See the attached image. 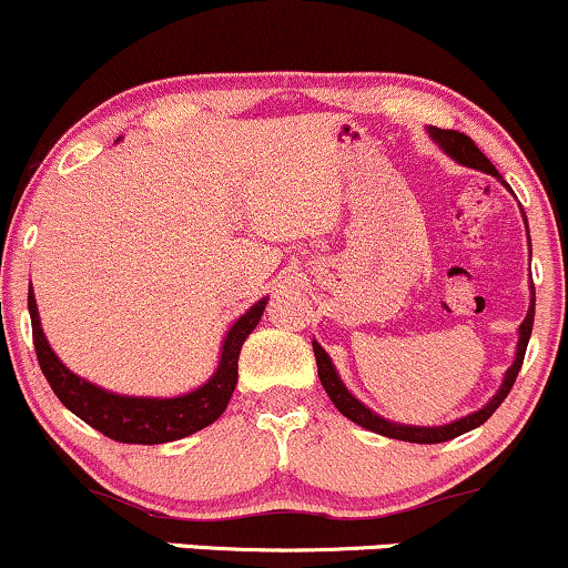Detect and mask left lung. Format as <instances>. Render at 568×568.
I'll return each mask as SVG.
<instances>
[{
  "instance_id": "left-lung-1",
  "label": "left lung",
  "mask_w": 568,
  "mask_h": 568,
  "mask_svg": "<svg viewBox=\"0 0 568 568\" xmlns=\"http://www.w3.org/2000/svg\"><path fill=\"white\" fill-rule=\"evenodd\" d=\"M430 138L436 140L442 149L449 153L452 159L465 166H473V170H481V172H489V175H497L495 164L489 162V159L484 156L481 149H478L473 140L465 135V132H457V130H438V126H430ZM531 326H535V284H531V305H529V313H526L521 329H518V353H516V362L508 369V375H505V383L503 388L497 390V396L491 398L489 404L484 406V409L473 412V415L463 417V419H455L452 425H442V428H412V425H398V423H388V419L377 417L375 412L366 409V406L358 402L356 396H351L348 388H345L343 383H339L335 366H332V358L326 356V351L322 348L318 343H313V353H316V366H318V379H322L326 396L332 398V404L337 406L339 412H343L345 417L353 419L356 425H362L366 430H375L379 436H388V438H398V442H412V444H442V442H449V438L455 436H463V433H468L473 428H478V425H484L486 419L497 412V406L508 398V393L513 388V383H516L518 372H521V364H524V356H526V345H529V337H531Z\"/></svg>"
}]
</instances>
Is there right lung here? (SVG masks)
Here are the masks:
<instances>
[{
  "mask_svg": "<svg viewBox=\"0 0 568 568\" xmlns=\"http://www.w3.org/2000/svg\"><path fill=\"white\" fill-rule=\"evenodd\" d=\"M265 311V300L252 305L250 311L231 326L229 337L223 343V356H220L217 372L199 390L185 393L178 398H135L116 396L98 385L87 383L71 369L58 362L50 345L42 335L37 313V300L29 290V313H31V335L33 348H37V362L42 366L47 383L55 390L60 404L71 409L79 419L122 444H166L178 438L191 436V433L206 428L223 415L229 406L233 388L239 379V353L246 335L255 329L260 316Z\"/></svg>",
  "mask_w": 568,
  "mask_h": 568,
  "instance_id": "obj_1",
  "label": "right lung"
}]
</instances>
